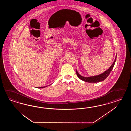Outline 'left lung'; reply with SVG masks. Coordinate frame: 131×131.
Listing matches in <instances>:
<instances>
[{"instance_id": "1", "label": "left lung", "mask_w": 131, "mask_h": 131, "mask_svg": "<svg viewBox=\"0 0 131 131\" xmlns=\"http://www.w3.org/2000/svg\"><path fill=\"white\" fill-rule=\"evenodd\" d=\"M116 58H117V55L116 56V58H115L114 61L113 62V64L111 65V66L108 69H107V71L104 72L98 75L93 76H90V77H83L82 76L80 75L79 73L76 70V74L77 75L78 77V78L82 80H83L84 82H86L87 83H98L101 81H103L105 79L109 74H110L111 71L112 70L113 67L115 64V61L116 60Z\"/></svg>"}]
</instances>
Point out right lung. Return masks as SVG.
I'll use <instances>...</instances> for the list:
<instances>
[{
  "label": "right lung",
  "mask_w": 131,
  "mask_h": 131,
  "mask_svg": "<svg viewBox=\"0 0 131 131\" xmlns=\"http://www.w3.org/2000/svg\"><path fill=\"white\" fill-rule=\"evenodd\" d=\"M47 86H43V87H37V88H45V87H47Z\"/></svg>",
  "instance_id": "right-lung-1"
}]
</instances>
